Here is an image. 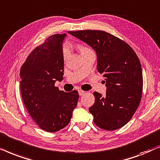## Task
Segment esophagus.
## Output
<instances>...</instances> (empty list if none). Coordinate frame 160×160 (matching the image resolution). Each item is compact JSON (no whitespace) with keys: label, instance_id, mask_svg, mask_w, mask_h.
Here are the masks:
<instances>
[{"label":"esophagus","instance_id":"34e87169","mask_svg":"<svg viewBox=\"0 0 160 160\" xmlns=\"http://www.w3.org/2000/svg\"><path fill=\"white\" fill-rule=\"evenodd\" d=\"M78 93H79V95H80V96H82L85 93H86V91H82V90H79L78 91Z\"/></svg>","mask_w":160,"mask_h":160}]
</instances>
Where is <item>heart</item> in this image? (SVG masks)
Returning <instances> with one entry per match:
<instances>
[{"label": "heart", "instance_id": "1", "mask_svg": "<svg viewBox=\"0 0 160 160\" xmlns=\"http://www.w3.org/2000/svg\"><path fill=\"white\" fill-rule=\"evenodd\" d=\"M79 49H80V52H81V54H83V53H86V52H91V51H92V50H91V48H89L88 47L85 46V45H80L79 46ZM69 48H68L67 46H65L63 49V58L65 59L66 58H67L68 54H69Z\"/></svg>", "mask_w": 160, "mask_h": 160}]
</instances>
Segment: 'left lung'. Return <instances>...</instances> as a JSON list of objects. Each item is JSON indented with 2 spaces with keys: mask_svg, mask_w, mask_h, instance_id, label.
<instances>
[{
  "mask_svg": "<svg viewBox=\"0 0 160 160\" xmlns=\"http://www.w3.org/2000/svg\"><path fill=\"white\" fill-rule=\"evenodd\" d=\"M69 33L95 50L97 70L106 82L105 97L93 92L95 102L89 108L93 122L105 130L123 127L135 114L142 98V73L137 54L124 41L104 31Z\"/></svg>",
  "mask_w": 160,
  "mask_h": 160,
  "instance_id": "left-lung-1",
  "label": "left lung"
}]
</instances>
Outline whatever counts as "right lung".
I'll return each mask as SVG.
<instances>
[{"instance_id":"right-lung-1","label":"right lung","mask_w":160,"mask_h":160,"mask_svg":"<svg viewBox=\"0 0 160 160\" xmlns=\"http://www.w3.org/2000/svg\"><path fill=\"white\" fill-rule=\"evenodd\" d=\"M66 34H54L30 53L20 69L21 95L38 126L48 132L67 127L79 99L78 91L66 93L55 86L63 76L62 42Z\"/></svg>"}]
</instances>
